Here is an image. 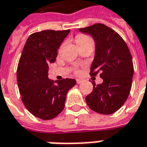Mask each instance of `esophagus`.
Listing matches in <instances>:
<instances>
[{
  "label": "esophagus",
  "instance_id": "34e87169",
  "mask_svg": "<svg viewBox=\"0 0 147 147\" xmlns=\"http://www.w3.org/2000/svg\"><path fill=\"white\" fill-rule=\"evenodd\" d=\"M76 83H78V84H80V83H82V80H80V79H77V80H76Z\"/></svg>",
  "mask_w": 147,
  "mask_h": 147
}]
</instances>
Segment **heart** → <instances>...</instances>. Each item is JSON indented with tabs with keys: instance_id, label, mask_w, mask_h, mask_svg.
I'll return each mask as SVG.
<instances>
[{
	"instance_id": "obj_1",
	"label": "heart",
	"mask_w": 147,
	"mask_h": 147,
	"mask_svg": "<svg viewBox=\"0 0 147 147\" xmlns=\"http://www.w3.org/2000/svg\"><path fill=\"white\" fill-rule=\"evenodd\" d=\"M76 42L77 45H79V47H82V46H86V45H91V46H94V40L91 37L88 35V34H86L80 33L79 34H77L76 37ZM63 46V45L61 46V47ZM80 72V71L78 68H76L75 69V73L78 74Z\"/></svg>"
}]
</instances>
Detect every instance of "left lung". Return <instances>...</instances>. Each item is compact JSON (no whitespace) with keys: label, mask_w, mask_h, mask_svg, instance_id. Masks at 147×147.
<instances>
[{"label":"left lung","mask_w":147,"mask_h":147,"mask_svg":"<svg viewBox=\"0 0 147 147\" xmlns=\"http://www.w3.org/2000/svg\"><path fill=\"white\" fill-rule=\"evenodd\" d=\"M81 32L92 35L96 53L90 75L98 74L103 83L95 86L86 97L90 109L102 114H112L126 102L129 95L134 73L131 54L126 42L119 34L102 24L80 28Z\"/></svg>","instance_id":"1"}]
</instances>
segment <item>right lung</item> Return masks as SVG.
I'll use <instances>...</instances> for the list:
<instances>
[{
	"instance_id": "add662e5",
	"label": "right lung",
	"mask_w": 147,
	"mask_h": 147,
	"mask_svg": "<svg viewBox=\"0 0 147 147\" xmlns=\"http://www.w3.org/2000/svg\"><path fill=\"white\" fill-rule=\"evenodd\" d=\"M70 30H46L30 34L18 64L16 77L22 102L34 117L53 119L64 108L67 91L76 81L49 80V64L56 61L57 49Z\"/></svg>"
}]
</instances>
